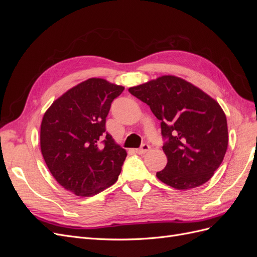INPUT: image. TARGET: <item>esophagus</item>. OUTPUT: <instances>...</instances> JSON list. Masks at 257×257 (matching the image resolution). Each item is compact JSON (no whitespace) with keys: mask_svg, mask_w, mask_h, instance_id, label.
<instances>
[{"mask_svg":"<svg viewBox=\"0 0 257 257\" xmlns=\"http://www.w3.org/2000/svg\"><path fill=\"white\" fill-rule=\"evenodd\" d=\"M150 150V146L147 145V144H144L141 148H138V149H136V153L137 154H145L147 151Z\"/></svg>","mask_w":257,"mask_h":257,"instance_id":"esophagus-1","label":"esophagus"}]
</instances>
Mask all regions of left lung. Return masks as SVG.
<instances>
[{
	"instance_id": "8db88e82",
	"label": "left lung",
	"mask_w": 257,
	"mask_h": 257,
	"mask_svg": "<svg viewBox=\"0 0 257 257\" xmlns=\"http://www.w3.org/2000/svg\"><path fill=\"white\" fill-rule=\"evenodd\" d=\"M128 92L149 106L161 121L167 164L157 177L178 190L206 183L227 150V121L221 106L175 76H162Z\"/></svg>"
}]
</instances>
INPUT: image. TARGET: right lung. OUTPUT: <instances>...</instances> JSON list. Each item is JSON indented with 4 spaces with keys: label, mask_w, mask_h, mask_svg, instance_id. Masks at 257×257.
<instances>
[{
    "label": "right lung",
    "mask_w": 257,
    "mask_h": 257,
    "mask_svg": "<svg viewBox=\"0 0 257 257\" xmlns=\"http://www.w3.org/2000/svg\"><path fill=\"white\" fill-rule=\"evenodd\" d=\"M123 90L91 78L54 100L44 114V160L54 179L77 196H93L118 180L126 151L106 132V116Z\"/></svg>",
    "instance_id": "obj_1"
}]
</instances>
